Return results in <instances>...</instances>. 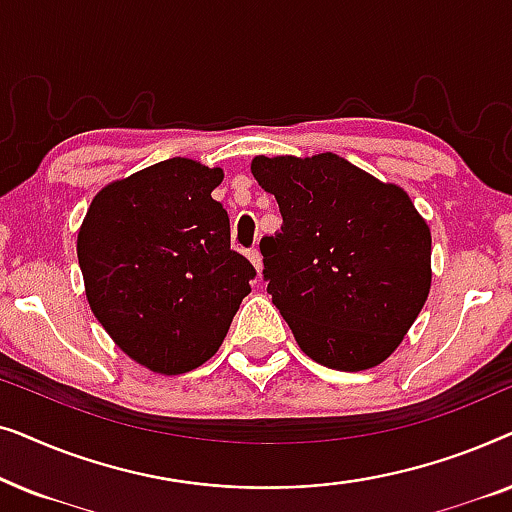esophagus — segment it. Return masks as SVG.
<instances>
[{"instance_id":"obj_1","label":"esophagus","mask_w":512,"mask_h":512,"mask_svg":"<svg viewBox=\"0 0 512 512\" xmlns=\"http://www.w3.org/2000/svg\"><path fill=\"white\" fill-rule=\"evenodd\" d=\"M247 258L251 261V265H254V268H256V272L263 270V256H261V251H258V249H249V251H247Z\"/></svg>"}]
</instances>
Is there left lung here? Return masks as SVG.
<instances>
[{
  "mask_svg": "<svg viewBox=\"0 0 512 512\" xmlns=\"http://www.w3.org/2000/svg\"><path fill=\"white\" fill-rule=\"evenodd\" d=\"M284 226L263 237V275L298 347L333 370L387 361L431 289V230L396 184L335 153L256 156Z\"/></svg>",
  "mask_w": 512,
  "mask_h": 512,
  "instance_id": "8db88e82",
  "label": "left lung"
}]
</instances>
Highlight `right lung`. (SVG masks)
Wrapping results in <instances>:
<instances>
[{
    "mask_svg": "<svg viewBox=\"0 0 512 512\" xmlns=\"http://www.w3.org/2000/svg\"><path fill=\"white\" fill-rule=\"evenodd\" d=\"M221 167L170 158L102 188L76 237L93 314L121 352L181 375L219 352L256 270L230 249Z\"/></svg>",
    "mask_w": 512,
    "mask_h": 512,
    "instance_id": "add662e5",
    "label": "right lung"
}]
</instances>
